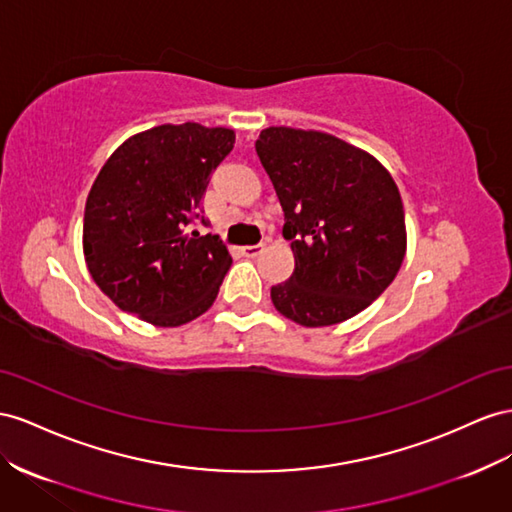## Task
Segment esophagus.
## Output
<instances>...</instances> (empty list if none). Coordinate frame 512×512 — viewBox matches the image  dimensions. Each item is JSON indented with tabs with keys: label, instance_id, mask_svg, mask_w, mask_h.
Here are the masks:
<instances>
[{
	"label": "esophagus",
	"instance_id": "1",
	"mask_svg": "<svg viewBox=\"0 0 512 512\" xmlns=\"http://www.w3.org/2000/svg\"><path fill=\"white\" fill-rule=\"evenodd\" d=\"M262 250H265V245H245V247H243V254H245L247 258H256V256L262 254Z\"/></svg>",
	"mask_w": 512,
	"mask_h": 512
}]
</instances>
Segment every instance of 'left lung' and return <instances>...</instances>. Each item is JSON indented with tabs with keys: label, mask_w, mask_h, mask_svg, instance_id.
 Returning a JSON list of instances; mask_svg holds the SVG:
<instances>
[{
	"label": "left lung",
	"mask_w": 512,
	"mask_h": 512,
	"mask_svg": "<svg viewBox=\"0 0 512 512\" xmlns=\"http://www.w3.org/2000/svg\"><path fill=\"white\" fill-rule=\"evenodd\" d=\"M256 153L295 256L288 282L271 288L275 310L303 327L336 325L366 310L407 254L392 174L364 148L314 129H262Z\"/></svg>",
	"instance_id": "1"
}]
</instances>
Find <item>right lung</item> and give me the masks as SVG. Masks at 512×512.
I'll return each instance as SVG.
<instances>
[{"mask_svg":"<svg viewBox=\"0 0 512 512\" xmlns=\"http://www.w3.org/2000/svg\"><path fill=\"white\" fill-rule=\"evenodd\" d=\"M234 131L159 124L124 140L90 187L86 267L103 293L150 325L178 327L213 306L232 265L213 234L187 232Z\"/></svg>","mask_w":512,"mask_h":512,"instance_id":"obj_1","label":"right lung"}]
</instances>
